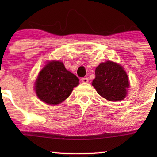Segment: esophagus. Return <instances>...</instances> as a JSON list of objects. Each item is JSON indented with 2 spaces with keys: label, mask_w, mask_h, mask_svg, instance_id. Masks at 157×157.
Masks as SVG:
<instances>
[{
  "label": "esophagus",
  "mask_w": 157,
  "mask_h": 157,
  "mask_svg": "<svg viewBox=\"0 0 157 157\" xmlns=\"http://www.w3.org/2000/svg\"><path fill=\"white\" fill-rule=\"evenodd\" d=\"M81 81H82V83H88L89 78L88 77H83V78L81 79Z\"/></svg>",
  "instance_id": "34e87169"
}]
</instances>
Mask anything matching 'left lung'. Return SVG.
I'll return each mask as SVG.
<instances>
[{
	"label": "left lung",
	"instance_id": "left-lung-1",
	"mask_svg": "<svg viewBox=\"0 0 157 157\" xmlns=\"http://www.w3.org/2000/svg\"><path fill=\"white\" fill-rule=\"evenodd\" d=\"M95 74L92 85L101 96L112 102L126 97L129 80L127 73L119 64L110 61L101 63L95 70Z\"/></svg>",
	"mask_w": 157,
	"mask_h": 157
}]
</instances>
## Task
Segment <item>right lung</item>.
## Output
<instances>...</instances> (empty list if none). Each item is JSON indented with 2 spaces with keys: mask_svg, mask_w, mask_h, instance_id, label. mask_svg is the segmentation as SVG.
Wrapping results in <instances>:
<instances>
[{
  "mask_svg": "<svg viewBox=\"0 0 157 157\" xmlns=\"http://www.w3.org/2000/svg\"><path fill=\"white\" fill-rule=\"evenodd\" d=\"M78 84V77L67 71L63 62L51 61L39 72L35 90L42 102L58 105L65 100Z\"/></svg>",
  "mask_w": 157,
  "mask_h": 157,
  "instance_id": "obj_1",
  "label": "right lung"
}]
</instances>
